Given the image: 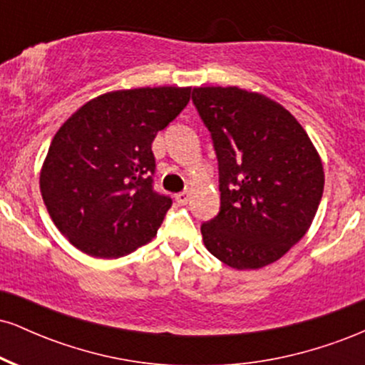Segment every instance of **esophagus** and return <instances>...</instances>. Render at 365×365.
Masks as SVG:
<instances>
[{
  "instance_id": "34e87169",
  "label": "esophagus",
  "mask_w": 365,
  "mask_h": 365,
  "mask_svg": "<svg viewBox=\"0 0 365 365\" xmlns=\"http://www.w3.org/2000/svg\"><path fill=\"white\" fill-rule=\"evenodd\" d=\"M175 200L183 206V204H187L188 200H190V194H188V192H180V194L175 195Z\"/></svg>"
}]
</instances>
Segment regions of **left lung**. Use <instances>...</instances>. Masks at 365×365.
<instances>
[{"label":"left lung","instance_id":"left-lung-1","mask_svg":"<svg viewBox=\"0 0 365 365\" xmlns=\"http://www.w3.org/2000/svg\"><path fill=\"white\" fill-rule=\"evenodd\" d=\"M220 166L221 207L200 226L206 249L238 271L283 257L319 207L324 170L302 125L282 104L240 87H195Z\"/></svg>","mask_w":365,"mask_h":365}]
</instances>
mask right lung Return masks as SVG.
Instances as JSON below:
<instances>
[{
	"label": "right lung",
	"mask_w": 365,
	"mask_h": 365,
	"mask_svg": "<svg viewBox=\"0 0 365 365\" xmlns=\"http://www.w3.org/2000/svg\"><path fill=\"white\" fill-rule=\"evenodd\" d=\"M190 101V87L113 91L83 104L49 145L39 187L56 228L82 252L127 255L156 237L171 207L154 192L150 145Z\"/></svg>",
	"instance_id": "1"
}]
</instances>
